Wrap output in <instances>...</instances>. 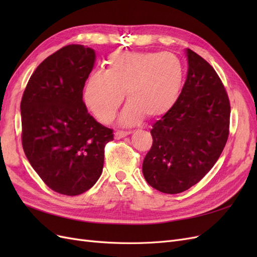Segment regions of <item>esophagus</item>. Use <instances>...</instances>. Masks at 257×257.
<instances>
[{
	"mask_svg": "<svg viewBox=\"0 0 257 257\" xmlns=\"http://www.w3.org/2000/svg\"><path fill=\"white\" fill-rule=\"evenodd\" d=\"M130 134H131V132H128V131H116L114 133V138L115 139H121L123 137L130 135Z\"/></svg>",
	"mask_w": 257,
	"mask_h": 257,
	"instance_id": "34e87169",
	"label": "esophagus"
}]
</instances>
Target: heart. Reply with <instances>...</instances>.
<instances>
[{
    "label": "heart",
    "mask_w": 257,
    "mask_h": 257,
    "mask_svg": "<svg viewBox=\"0 0 257 257\" xmlns=\"http://www.w3.org/2000/svg\"><path fill=\"white\" fill-rule=\"evenodd\" d=\"M106 71L92 73L84 85V102L96 118L112 122L124 93L128 103L120 121L134 125L144 116L157 119L166 114L180 95L183 66L170 52H113Z\"/></svg>",
    "instance_id": "1"
}]
</instances>
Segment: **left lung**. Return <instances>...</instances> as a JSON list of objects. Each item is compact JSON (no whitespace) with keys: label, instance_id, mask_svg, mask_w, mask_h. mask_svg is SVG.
<instances>
[{"label":"left lung","instance_id":"8db88e82","mask_svg":"<svg viewBox=\"0 0 257 257\" xmlns=\"http://www.w3.org/2000/svg\"><path fill=\"white\" fill-rule=\"evenodd\" d=\"M188 76L176 104L152 125V147L143 163L153 189L178 194L198 183L226 145L230 104L214 68L186 49Z\"/></svg>","mask_w":257,"mask_h":257}]
</instances>
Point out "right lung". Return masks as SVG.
Returning a JSON list of instances; mask_svg holds the SVG:
<instances>
[{
    "instance_id": "1",
    "label": "right lung",
    "mask_w": 257,
    "mask_h": 257,
    "mask_svg": "<svg viewBox=\"0 0 257 257\" xmlns=\"http://www.w3.org/2000/svg\"><path fill=\"white\" fill-rule=\"evenodd\" d=\"M95 52L67 45L46 58L23 92L21 142L37 175L52 191L67 196L96 183L104 166L105 146L112 130L88 112L82 100Z\"/></svg>"
}]
</instances>
